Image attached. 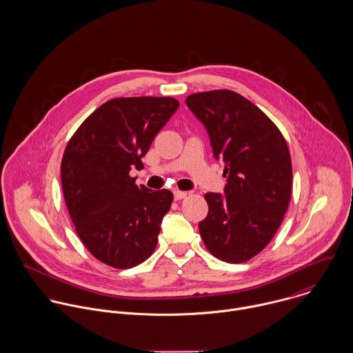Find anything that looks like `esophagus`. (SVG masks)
<instances>
[{"label": "esophagus", "mask_w": 353, "mask_h": 353, "mask_svg": "<svg viewBox=\"0 0 353 353\" xmlns=\"http://www.w3.org/2000/svg\"><path fill=\"white\" fill-rule=\"evenodd\" d=\"M188 196V193L186 192H181V190H174V199L176 200V201H179V200H183L185 197Z\"/></svg>", "instance_id": "1"}]
</instances>
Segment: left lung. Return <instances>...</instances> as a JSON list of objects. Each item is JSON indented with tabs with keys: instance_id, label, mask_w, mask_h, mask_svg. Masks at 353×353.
I'll return each mask as SVG.
<instances>
[{
	"instance_id": "obj_1",
	"label": "left lung",
	"mask_w": 353,
	"mask_h": 353,
	"mask_svg": "<svg viewBox=\"0 0 353 353\" xmlns=\"http://www.w3.org/2000/svg\"><path fill=\"white\" fill-rule=\"evenodd\" d=\"M186 104L208 130L227 176L224 196H203L209 210L199 224L202 242L224 262H246L268 246L288 209L292 163L287 141L263 111L234 91L193 94Z\"/></svg>"
}]
</instances>
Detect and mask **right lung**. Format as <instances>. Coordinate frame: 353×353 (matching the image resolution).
I'll use <instances>...</instances> for the list:
<instances>
[{
	"instance_id": "obj_1",
	"label": "right lung",
	"mask_w": 353,
	"mask_h": 353,
	"mask_svg": "<svg viewBox=\"0 0 353 353\" xmlns=\"http://www.w3.org/2000/svg\"><path fill=\"white\" fill-rule=\"evenodd\" d=\"M174 98H115L74 132L61 161L62 193L76 232L97 259L130 269L148 259L174 196L137 186L129 172L178 110Z\"/></svg>"
}]
</instances>
